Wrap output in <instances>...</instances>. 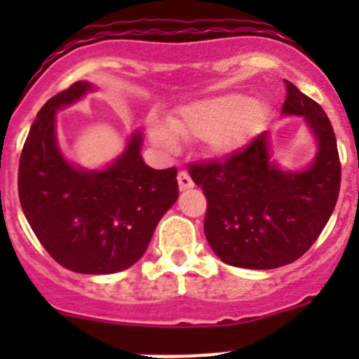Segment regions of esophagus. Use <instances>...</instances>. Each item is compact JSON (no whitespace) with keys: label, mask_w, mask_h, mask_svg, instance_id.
<instances>
[{"label":"esophagus","mask_w":359,"mask_h":359,"mask_svg":"<svg viewBox=\"0 0 359 359\" xmlns=\"http://www.w3.org/2000/svg\"><path fill=\"white\" fill-rule=\"evenodd\" d=\"M177 185H180V190H190L194 187V182H192V177L189 174L182 170V172L177 174Z\"/></svg>","instance_id":"obj_1"}]
</instances>
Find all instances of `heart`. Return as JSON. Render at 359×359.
Returning <instances> with one entry per match:
<instances>
[{
  "mask_svg": "<svg viewBox=\"0 0 359 359\" xmlns=\"http://www.w3.org/2000/svg\"><path fill=\"white\" fill-rule=\"evenodd\" d=\"M266 116L268 109L259 100L243 93H223L187 104L170 116L169 126L151 118L147 133L152 144L163 151H174L177 138H207L212 152L233 156L264 128Z\"/></svg>",
  "mask_w": 359,
  "mask_h": 359,
  "instance_id": "1",
  "label": "heart"
}]
</instances>
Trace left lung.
I'll use <instances>...</instances> for the list:
<instances>
[{"label":"left lung","mask_w":359,"mask_h":359,"mask_svg":"<svg viewBox=\"0 0 359 359\" xmlns=\"http://www.w3.org/2000/svg\"><path fill=\"white\" fill-rule=\"evenodd\" d=\"M282 115L304 116L316 156L302 170L271 160L269 135L221 161L190 165L208 208L205 236L223 262L246 269L291 264L313 246L338 201L341 165L325 111L286 81Z\"/></svg>","instance_id":"left-lung-1"}]
</instances>
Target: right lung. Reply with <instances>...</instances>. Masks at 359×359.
Listing matches in <instances>:
<instances>
[{"label":"right lung","mask_w":359,"mask_h":359,"mask_svg":"<svg viewBox=\"0 0 359 359\" xmlns=\"http://www.w3.org/2000/svg\"><path fill=\"white\" fill-rule=\"evenodd\" d=\"M95 91L79 81L52 97L32 123L19 160V201L44 250L69 271L116 273L147 250L156 224L177 199V170H156L142 158L140 131L113 163L82 169L57 142V111Z\"/></svg>","instance_id":"right-lung-1"}]
</instances>
